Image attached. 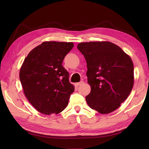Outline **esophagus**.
<instances>
[{
	"mask_svg": "<svg viewBox=\"0 0 149 149\" xmlns=\"http://www.w3.org/2000/svg\"><path fill=\"white\" fill-rule=\"evenodd\" d=\"M83 83H84V82H83V81H81V82H79V83H76V85L77 86H80V85L83 84Z\"/></svg>",
	"mask_w": 149,
	"mask_h": 149,
	"instance_id": "34e87169",
	"label": "esophagus"
}]
</instances>
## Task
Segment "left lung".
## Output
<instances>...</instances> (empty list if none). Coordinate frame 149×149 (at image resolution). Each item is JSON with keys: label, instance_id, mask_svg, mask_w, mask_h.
Instances as JSON below:
<instances>
[{"label": "left lung", "instance_id": "left-lung-1", "mask_svg": "<svg viewBox=\"0 0 149 149\" xmlns=\"http://www.w3.org/2000/svg\"><path fill=\"white\" fill-rule=\"evenodd\" d=\"M78 49L86 61L91 92L86 97L93 109L109 114L120 106L131 92L134 81L130 57L109 42L79 43Z\"/></svg>", "mask_w": 149, "mask_h": 149}]
</instances>
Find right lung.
I'll use <instances>...</instances> for the list:
<instances>
[{"mask_svg": "<svg viewBox=\"0 0 149 149\" xmlns=\"http://www.w3.org/2000/svg\"><path fill=\"white\" fill-rule=\"evenodd\" d=\"M72 42H44L30 51L20 70V80L29 101L40 113L59 114L66 107L74 85L62 66Z\"/></svg>", "mask_w": 149, "mask_h": 149, "instance_id": "1", "label": "right lung"}]
</instances>
